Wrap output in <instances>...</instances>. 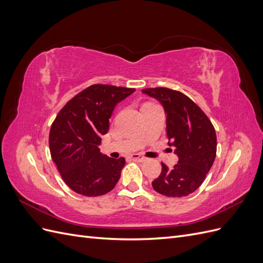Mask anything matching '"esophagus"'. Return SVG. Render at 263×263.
<instances>
[{
    "instance_id": "34e87169",
    "label": "esophagus",
    "mask_w": 263,
    "mask_h": 263,
    "mask_svg": "<svg viewBox=\"0 0 263 263\" xmlns=\"http://www.w3.org/2000/svg\"><path fill=\"white\" fill-rule=\"evenodd\" d=\"M130 158L133 159L134 161H138V162H142V161L146 160V157L141 156V155H138V154H133V155H130Z\"/></svg>"
}]
</instances>
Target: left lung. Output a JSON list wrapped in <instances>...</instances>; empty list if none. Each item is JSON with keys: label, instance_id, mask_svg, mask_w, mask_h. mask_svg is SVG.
Masks as SVG:
<instances>
[{"label": "left lung", "instance_id": "8db88e82", "mask_svg": "<svg viewBox=\"0 0 263 263\" xmlns=\"http://www.w3.org/2000/svg\"><path fill=\"white\" fill-rule=\"evenodd\" d=\"M145 93L161 103L166 114V136L179 161L169 169L163 162L160 176L153 181L158 193L182 197L201 186L216 157L217 139L209 117L182 92L150 87Z\"/></svg>", "mask_w": 263, "mask_h": 263}]
</instances>
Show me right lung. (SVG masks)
Segmentation results:
<instances>
[{
  "instance_id": "obj_1",
  "label": "right lung",
  "mask_w": 263,
  "mask_h": 263,
  "mask_svg": "<svg viewBox=\"0 0 263 263\" xmlns=\"http://www.w3.org/2000/svg\"><path fill=\"white\" fill-rule=\"evenodd\" d=\"M135 89L108 84L86 87L63 106L51 125L49 148L62 180L76 193L100 196L112 191L121 178L125 158L100 153L102 135L117 103Z\"/></svg>"
}]
</instances>
